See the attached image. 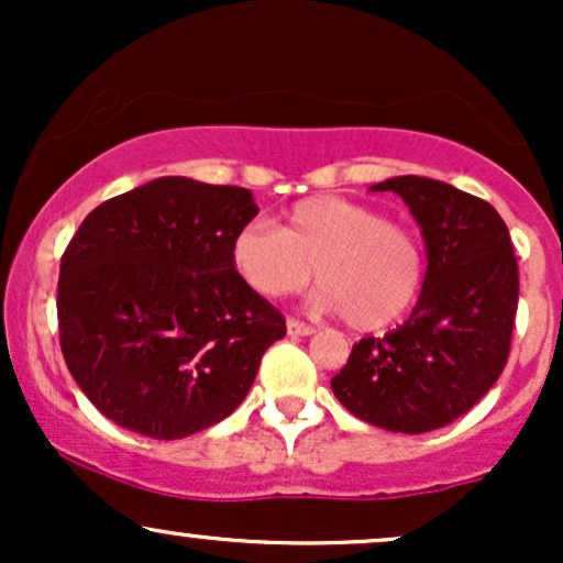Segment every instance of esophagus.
<instances>
[{
	"label": "esophagus",
	"instance_id": "1",
	"mask_svg": "<svg viewBox=\"0 0 563 563\" xmlns=\"http://www.w3.org/2000/svg\"><path fill=\"white\" fill-rule=\"evenodd\" d=\"M286 328H288L290 335H312V333H314L312 325H307V322L294 320V318L286 320Z\"/></svg>",
	"mask_w": 563,
	"mask_h": 563
}]
</instances>
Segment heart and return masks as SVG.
<instances>
[{
	"label": "heart",
	"mask_w": 563,
	"mask_h": 563,
	"mask_svg": "<svg viewBox=\"0 0 563 563\" xmlns=\"http://www.w3.org/2000/svg\"><path fill=\"white\" fill-rule=\"evenodd\" d=\"M232 264L256 294L280 299L318 277V307L354 331H380L410 312L426 256L412 230L373 206L314 196L299 200L280 230L251 222L232 238Z\"/></svg>",
	"instance_id": "b5f03b06"
}]
</instances>
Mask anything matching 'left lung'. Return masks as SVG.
Listing matches in <instances>:
<instances>
[{
	"mask_svg": "<svg viewBox=\"0 0 563 563\" xmlns=\"http://www.w3.org/2000/svg\"><path fill=\"white\" fill-rule=\"evenodd\" d=\"M371 190H391L410 206L429 267L410 318L384 339L357 341L331 389L360 421L426 434L468 412L500 378L519 267L506 222L487 200L416 174Z\"/></svg>",
	"mask_w": 563,
	"mask_h": 563,
	"instance_id": "1",
	"label": "left lung"
}]
</instances>
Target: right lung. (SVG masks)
Here are the masks:
<instances>
[{
  "label": "right lung",
  "instance_id": "right-lung-1",
  "mask_svg": "<svg viewBox=\"0 0 563 563\" xmlns=\"http://www.w3.org/2000/svg\"><path fill=\"white\" fill-rule=\"evenodd\" d=\"M260 209L245 187L187 177L97 206L60 260L70 376L108 421L151 439L209 429L243 402L286 318L232 264Z\"/></svg>",
  "mask_w": 563,
  "mask_h": 563
}]
</instances>
